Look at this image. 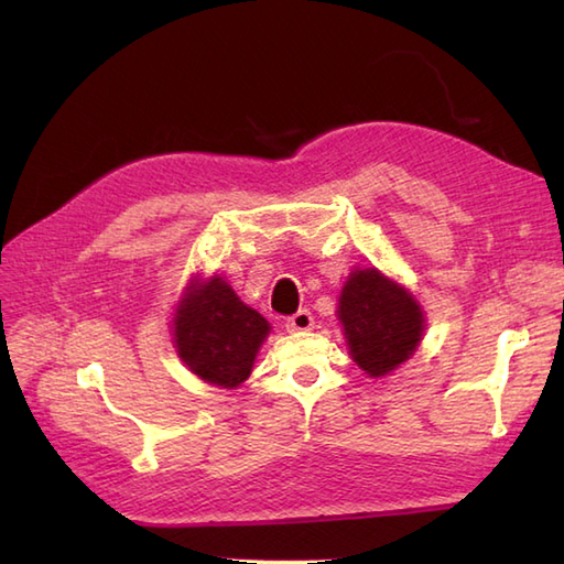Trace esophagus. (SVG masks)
<instances>
[{
  "mask_svg": "<svg viewBox=\"0 0 564 564\" xmlns=\"http://www.w3.org/2000/svg\"><path fill=\"white\" fill-rule=\"evenodd\" d=\"M315 327V317L310 310H297V313L293 317L285 319V329L289 332H307Z\"/></svg>",
  "mask_w": 564,
  "mask_h": 564,
  "instance_id": "esophagus-1",
  "label": "esophagus"
}]
</instances>
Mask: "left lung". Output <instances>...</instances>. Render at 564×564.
I'll use <instances>...</instances> for the list:
<instances>
[{"label": "left lung", "mask_w": 564, "mask_h": 564, "mask_svg": "<svg viewBox=\"0 0 564 564\" xmlns=\"http://www.w3.org/2000/svg\"><path fill=\"white\" fill-rule=\"evenodd\" d=\"M337 315L349 354L370 378H382L410 358L424 334L414 295L378 269H356L346 279Z\"/></svg>", "instance_id": "obj_1"}]
</instances>
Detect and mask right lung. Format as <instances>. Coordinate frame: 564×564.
Masks as SVG:
<instances>
[{"instance_id":"right-lung-1","label":"right lung","mask_w":564,"mask_h":564,"mask_svg":"<svg viewBox=\"0 0 564 564\" xmlns=\"http://www.w3.org/2000/svg\"><path fill=\"white\" fill-rule=\"evenodd\" d=\"M269 322L247 307L220 275L194 279L174 315V346L200 380L232 390L254 366Z\"/></svg>"}]
</instances>
